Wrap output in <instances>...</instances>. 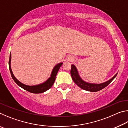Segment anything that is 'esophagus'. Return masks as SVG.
<instances>
[{
  "label": "esophagus",
  "mask_w": 128,
  "mask_h": 128,
  "mask_svg": "<svg viewBox=\"0 0 128 128\" xmlns=\"http://www.w3.org/2000/svg\"><path fill=\"white\" fill-rule=\"evenodd\" d=\"M68 60H69V61H70V60H72V58H71V57L68 58Z\"/></svg>",
  "instance_id": "1"
}]
</instances>
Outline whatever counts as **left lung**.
I'll list each match as a JSON object with an SVG mask.
<instances>
[{
    "label": "left lung",
    "mask_w": 128,
    "mask_h": 128,
    "mask_svg": "<svg viewBox=\"0 0 128 128\" xmlns=\"http://www.w3.org/2000/svg\"><path fill=\"white\" fill-rule=\"evenodd\" d=\"M70 74L71 76H72L73 81L74 82V83L76 84L78 87L81 88L82 89L88 91V92H96L103 89V88H106V86L109 85V84L112 81V80L116 77L118 73H116L111 79L104 82V83H102L100 84L88 83V82H86L83 81V80L81 78V77H80L76 67L73 64L71 66Z\"/></svg>",
    "instance_id": "left-lung-1"
}]
</instances>
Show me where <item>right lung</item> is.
<instances>
[{"label":"right lung","instance_id":"add662e5","mask_svg":"<svg viewBox=\"0 0 128 128\" xmlns=\"http://www.w3.org/2000/svg\"><path fill=\"white\" fill-rule=\"evenodd\" d=\"M10 60H11V54H10L9 60V68L10 72V74H11V76L13 80H14V81L16 82L20 87L22 88L24 90H26L30 92L35 93V94H39V93L44 92H46V91L50 89V88L52 87V86L53 85L54 82L55 81L56 74H57L58 71L59 70L60 67L62 65V62H60V63L58 64L55 67H54L52 71L51 77H50L46 81H45L44 82H43V83L38 85L28 86L21 83V82L19 81L18 80H17L16 78V77L14 76V75L12 73L11 68H10Z\"/></svg>","mask_w":128,"mask_h":128}]
</instances>
